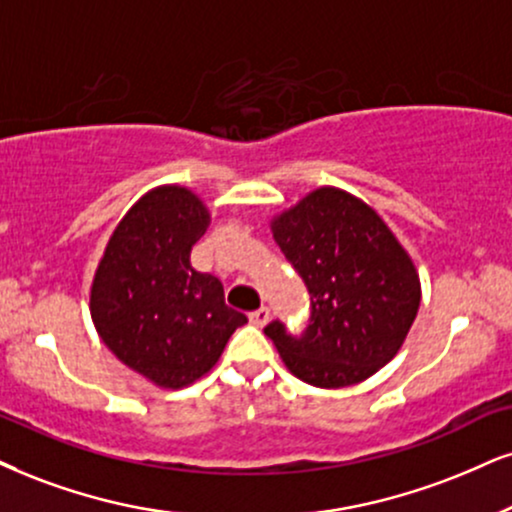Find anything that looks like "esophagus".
I'll list each match as a JSON object with an SVG mask.
<instances>
[{
  "label": "esophagus",
  "mask_w": 512,
  "mask_h": 512,
  "mask_svg": "<svg viewBox=\"0 0 512 512\" xmlns=\"http://www.w3.org/2000/svg\"><path fill=\"white\" fill-rule=\"evenodd\" d=\"M268 318H270V311H268V306H261V308H256V311H251L249 313V320L251 323H254L256 327H263L268 323Z\"/></svg>",
  "instance_id": "1"
}]
</instances>
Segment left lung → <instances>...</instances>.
I'll return each instance as SVG.
<instances>
[{
  "label": "left lung",
  "instance_id": "obj_1",
  "mask_svg": "<svg viewBox=\"0 0 512 512\" xmlns=\"http://www.w3.org/2000/svg\"><path fill=\"white\" fill-rule=\"evenodd\" d=\"M277 246L311 296L301 332L266 325L282 361L313 387L358 384L387 365L413 325L420 280L403 246L368 204L320 187L273 220Z\"/></svg>",
  "mask_w": 512,
  "mask_h": 512
}]
</instances>
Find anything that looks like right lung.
Here are the masks:
<instances>
[{
    "label": "right lung",
    "mask_w": 512,
    "mask_h": 512,
    "mask_svg": "<svg viewBox=\"0 0 512 512\" xmlns=\"http://www.w3.org/2000/svg\"><path fill=\"white\" fill-rule=\"evenodd\" d=\"M206 227V206L189 189H154L118 223L94 275L99 337L159 387L180 389L206 375L246 323L225 304L218 277L189 263Z\"/></svg>",
    "instance_id": "right-lung-1"
}]
</instances>
